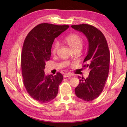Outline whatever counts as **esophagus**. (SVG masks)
Segmentation results:
<instances>
[{
    "instance_id": "obj_1",
    "label": "esophagus",
    "mask_w": 127,
    "mask_h": 127,
    "mask_svg": "<svg viewBox=\"0 0 127 127\" xmlns=\"http://www.w3.org/2000/svg\"><path fill=\"white\" fill-rule=\"evenodd\" d=\"M71 74H69V73H65V74H64V77H70V76H71Z\"/></svg>"
}]
</instances>
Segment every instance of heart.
I'll list each match as a JSON object with an SVG mask.
<instances>
[{"mask_svg": "<svg viewBox=\"0 0 127 127\" xmlns=\"http://www.w3.org/2000/svg\"><path fill=\"white\" fill-rule=\"evenodd\" d=\"M64 41L74 51L76 50L80 51L83 45V40L82 37L76 34L69 35L64 38ZM59 47V42H56L52 47V53L53 54H56L57 52Z\"/></svg>", "mask_w": 127, "mask_h": 127, "instance_id": "1", "label": "heart"}]
</instances>
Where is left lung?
I'll return each instance as SVG.
<instances>
[{
    "label": "left lung",
    "mask_w": 127,
    "mask_h": 127,
    "mask_svg": "<svg viewBox=\"0 0 127 127\" xmlns=\"http://www.w3.org/2000/svg\"><path fill=\"white\" fill-rule=\"evenodd\" d=\"M71 27L84 34L88 41V51L83 67L90 72L86 79H80L79 76L80 83L75 92L78 98L90 101L101 93L108 76L110 58L108 45L104 34L95 27L87 24Z\"/></svg>",
    "instance_id": "obj_1"
}]
</instances>
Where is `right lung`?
I'll use <instances>...</instances> for the list:
<instances>
[{
  "label": "right lung",
  "instance_id": "add662e5",
  "mask_svg": "<svg viewBox=\"0 0 127 127\" xmlns=\"http://www.w3.org/2000/svg\"><path fill=\"white\" fill-rule=\"evenodd\" d=\"M69 27L39 24L29 32L24 41L21 54L23 84L29 95L41 103L56 98L63 79L60 72L46 76L44 69L46 62L50 61L54 40Z\"/></svg>",
  "mask_w": 127,
  "mask_h": 127
}]
</instances>
